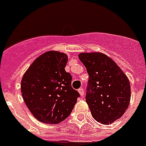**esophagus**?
<instances>
[{"label":"esophagus","instance_id":"obj_1","mask_svg":"<svg viewBox=\"0 0 146 146\" xmlns=\"http://www.w3.org/2000/svg\"><path fill=\"white\" fill-rule=\"evenodd\" d=\"M78 92H79V93L80 94V96H84L85 95V92H84V89H82V88H80V89H78Z\"/></svg>","mask_w":146,"mask_h":146}]
</instances>
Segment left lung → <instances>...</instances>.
I'll use <instances>...</instances> for the list:
<instances>
[{"instance_id": "1", "label": "left lung", "mask_w": 146, "mask_h": 146, "mask_svg": "<svg viewBox=\"0 0 146 146\" xmlns=\"http://www.w3.org/2000/svg\"><path fill=\"white\" fill-rule=\"evenodd\" d=\"M79 58L89 76L86 101L92 115L102 124H111L128 108L129 80L115 62L102 53H80Z\"/></svg>"}]
</instances>
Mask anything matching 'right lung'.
Masks as SVG:
<instances>
[{"mask_svg":"<svg viewBox=\"0 0 146 146\" xmlns=\"http://www.w3.org/2000/svg\"><path fill=\"white\" fill-rule=\"evenodd\" d=\"M67 60L66 54L48 51L37 57L23 76L22 96L40 122H62L70 114L80 97L71 86L72 76L65 71Z\"/></svg>","mask_w":146,"mask_h":146,"instance_id":"obj_1","label":"right lung"}]
</instances>
